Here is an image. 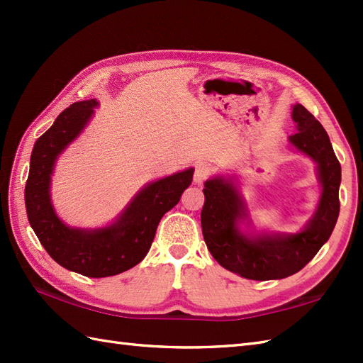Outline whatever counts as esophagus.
Segmentation results:
<instances>
[{"instance_id":"1","label":"esophagus","mask_w":363,"mask_h":363,"mask_svg":"<svg viewBox=\"0 0 363 363\" xmlns=\"http://www.w3.org/2000/svg\"><path fill=\"white\" fill-rule=\"evenodd\" d=\"M209 168H207L206 165H203V164H199V165H196V168H195V174H194V182L195 184H203L207 177H209Z\"/></svg>"}]
</instances>
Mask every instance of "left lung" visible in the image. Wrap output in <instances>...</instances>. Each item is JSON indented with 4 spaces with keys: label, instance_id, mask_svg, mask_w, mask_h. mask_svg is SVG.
Wrapping results in <instances>:
<instances>
[{
    "label": "left lung",
    "instance_id": "1",
    "mask_svg": "<svg viewBox=\"0 0 363 363\" xmlns=\"http://www.w3.org/2000/svg\"><path fill=\"white\" fill-rule=\"evenodd\" d=\"M291 118L298 130L289 143L315 162L321 187L313 215L296 233L257 230L237 176L217 174L204 182L201 228L207 250L223 268L246 279H284L298 273L329 240L340 212L342 167L328 133L301 104L293 106Z\"/></svg>",
    "mask_w": 363,
    "mask_h": 363
}]
</instances>
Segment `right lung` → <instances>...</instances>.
I'll return each instance as SVG.
<instances>
[{
    "instance_id": "add662e5",
    "label": "right lung",
    "mask_w": 363,
    "mask_h": 363,
    "mask_svg": "<svg viewBox=\"0 0 363 363\" xmlns=\"http://www.w3.org/2000/svg\"><path fill=\"white\" fill-rule=\"evenodd\" d=\"M98 106L96 99L72 104L37 138L25 189L29 225L46 252L60 267L87 277L115 276L140 264L151 248L160 218L179 203L195 172L187 168L148 182L109 225H65L51 201V176L60 154L82 134Z\"/></svg>"
}]
</instances>
